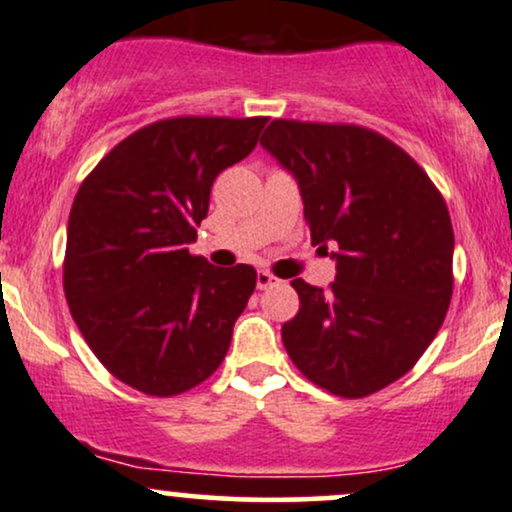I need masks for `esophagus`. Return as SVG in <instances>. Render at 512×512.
Masks as SVG:
<instances>
[{
	"instance_id": "obj_1",
	"label": "esophagus",
	"mask_w": 512,
	"mask_h": 512,
	"mask_svg": "<svg viewBox=\"0 0 512 512\" xmlns=\"http://www.w3.org/2000/svg\"><path fill=\"white\" fill-rule=\"evenodd\" d=\"M278 283H280V280L275 278L273 273H268V271H258V273H256V285H258V290H268V287H275Z\"/></svg>"
}]
</instances>
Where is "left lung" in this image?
Returning a JSON list of instances; mask_svg holds the SVG:
<instances>
[{
    "mask_svg": "<svg viewBox=\"0 0 512 512\" xmlns=\"http://www.w3.org/2000/svg\"><path fill=\"white\" fill-rule=\"evenodd\" d=\"M261 147L295 176L312 244L336 261L329 290L292 280L287 355L336 396L380 392L426 353L450 307L445 200L404 149L360 125L273 120Z\"/></svg>",
    "mask_w": 512,
    "mask_h": 512,
    "instance_id": "1",
    "label": "left lung"
}]
</instances>
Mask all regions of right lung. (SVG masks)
<instances>
[{
  "label": "right lung",
  "mask_w": 512,
  "mask_h": 512,
  "mask_svg": "<svg viewBox=\"0 0 512 512\" xmlns=\"http://www.w3.org/2000/svg\"><path fill=\"white\" fill-rule=\"evenodd\" d=\"M268 118H169L132 132L79 186L65 295L103 367L149 396L205 382L225 360L254 266L188 254L210 188L249 157Z\"/></svg>",
  "instance_id": "obj_1"
}]
</instances>
